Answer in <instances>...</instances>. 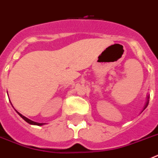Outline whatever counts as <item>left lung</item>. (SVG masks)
<instances>
[{
	"mask_svg": "<svg viewBox=\"0 0 158 158\" xmlns=\"http://www.w3.org/2000/svg\"><path fill=\"white\" fill-rule=\"evenodd\" d=\"M149 96H148V97H147V102H146V103H145V107H144V110H145V108L147 107L148 104H149Z\"/></svg>",
	"mask_w": 158,
	"mask_h": 158,
	"instance_id": "1",
	"label": "left lung"
}]
</instances>
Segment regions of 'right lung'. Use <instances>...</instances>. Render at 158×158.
<instances>
[{
	"label": "right lung",
	"instance_id": "right-lung-1",
	"mask_svg": "<svg viewBox=\"0 0 158 158\" xmlns=\"http://www.w3.org/2000/svg\"><path fill=\"white\" fill-rule=\"evenodd\" d=\"M16 112H17V114H18L20 115V116L22 118L24 119V120L25 121V122H27V123H29V124L35 125V126H42V125H44V123H35V122H33V121H31V120H30V119H28V118L24 117V115H22L21 114L19 113L18 111H16Z\"/></svg>",
	"mask_w": 158,
	"mask_h": 158
}]
</instances>
